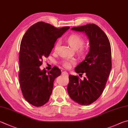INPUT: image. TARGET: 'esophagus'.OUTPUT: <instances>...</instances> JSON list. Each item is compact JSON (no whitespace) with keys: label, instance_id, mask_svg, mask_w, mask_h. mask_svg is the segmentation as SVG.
Masks as SVG:
<instances>
[{"label":"esophagus","instance_id":"obj_1","mask_svg":"<svg viewBox=\"0 0 128 128\" xmlns=\"http://www.w3.org/2000/svg\"><path fill=\"white\" fill-rule=\"evenodd\" d=\"M62 75L63 76H68V72H62Z\"/></svg>","mask_w":128,"mask_h":128}]
</instances>
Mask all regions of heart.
<instances>
[{"mask_svg": "<svg viewBox=\"0 0 128 128\" xmlns=\"http://www.w3.org/2000/svg\"><path fill=\"white\" fill-rule=\"evenodd\" d=\"M68 41L69 44L74 48H78L79 52L83 53L84 51V48L83 47L84 44V39L80 35L76 34H70L68 38ZM60 45V40H58L54 45V50L57 51ZM76 60L74 59H66L64 60L62 62V66L66 69L70 68L73 65L75 64Z\"/></svg>", "mask_w": 128, "mask_h": 128, "instance_id": "b5f03b06", "label": "heart"}]
</instances>
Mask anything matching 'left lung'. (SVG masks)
Segmentation results:
<instances>
[{
	"label": "left lung",
	"mask_w": 128,
	"mask_h": 128,
	"mask_svg": "<svg viewBox=\"0 0 128 128\" xmlns=\"http://www.w3.org/2000/svg\"><path fill=\"white\" fill-rule=\"evenodd\" d=\"M71 30L84 32L89 38L90 48L85 59L74 69L79 76L85 73L86 76L81 80L78 76L69 75L67 91L76 103L88 105L99 98L108 81L112 66L110 43L105 33L95 24Z\"/></svg>",
	"instance_id": "8db88e82"
}]
</instances>
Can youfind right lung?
<instances>
[{"mask_svg": "<svg viewBox=\"0 0 128 128\" xmlns=\"http://www.w3.org/2000/svg\"><path fill=\"white\" fill-rule=\"evenodd\" d=\"M69 27L60 28L50 24L38 22L31 26L24 34L20 42L18 73L20 90L24 99L36 107L49 100L55 79L61 70L53 67L50 71L41 70L43 59L49 56L54 44Z\"/></svg>", "mask_w": 128, "mask_h": 128, "instance_id": "obj_1", "label": "right lung"}]
</instances>
